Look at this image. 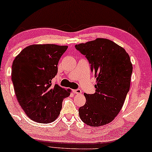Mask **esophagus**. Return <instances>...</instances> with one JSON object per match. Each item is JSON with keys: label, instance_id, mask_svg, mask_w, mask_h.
<instances>
[{"label": "esophagus", "instance_id": "34e87169", "mask_svg": "<svg viewBox=\"0 0 152 152\" xmlns=\"http://www.w3.org/2000/svg\"><path fill=\"white\" fill-rule=\"evenodd\" d=\"M74 93H75L76 94H82V91H81L80 89H78L74 90Z\"/></svg>", "mask_w": 152, "mask_h": 152}]
</instances>
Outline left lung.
<instances>
[{
  "label": "left lung",
  "instance_id": "1",
  "mask_svg": "<svg viewBox=\"0 0 152 152\" xmlns=\"http://www.w3.org/2000/svg\"><path fill=\"white\" fill-rule=\"evenodd\" d=\"M75 47L85 55L96 78L95 94H84L87 101L78 110L80 118L93 127L109 124L121 110L130 89L132 73L130 56L124 48L104 38Z\"/></svg>",
  "mask_w": 152,
  "mask_h": 152
}]
</instances>
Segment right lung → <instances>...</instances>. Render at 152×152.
<instances>
[{
	"mask_svg": "<svg viewBox=\"0 0 152 152\" xmlns=\"http://www.w3.org/2000/svg\"><path fill=\"white\" fill-rule=\"evenodd\" d=\"M67 48L55 44L31 45L13 60L11 80L15 96L26 115L34 121H54L60 114L63 99L69 96V89L51 83L57 74L58 61Z\"/></svg>",
	"mask_w": 152,
	"mask_h": 152,
	"instance_id": "right-lung-1",
	"label": "right lung"
}]
</instances>
